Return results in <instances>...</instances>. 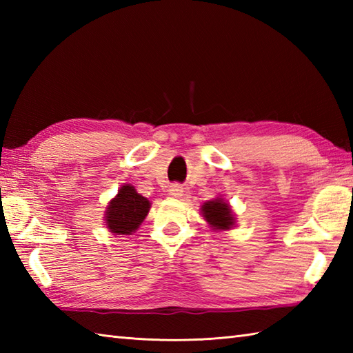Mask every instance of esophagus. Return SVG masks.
<instances>
[{
    "label": "esophagus",
    "instance_id": "esophagus-1",
    "mask_svg": "<svg viewBox=\"0 0 353 353\" xmlns=\"http://www.w3.org/2000/svg\"><path fill=\"white\" fill-rule=\"evenodd\" d=\"M182 192H183L182 186L177 185V183L176 185H171L170 190H168V194H170V196H172V197H181Z\"/></svg>",
    "mask_w": 353,
    "mask_h": 353
}]
</instances>
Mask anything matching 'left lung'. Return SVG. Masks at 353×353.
<instances>
[{"instance_id": "8db88e82", "label": "left lung", "mask_w": 353, "mask_h": 353, "mask_svg": "<svg viewBox=\"0 0 353 353\" xmlns=\"http://www.w3.org/2000/svg\"><path fill=\"white\" fill-rule=\"evenodd\" d=\"M201 211H203L206 221L214 229H230L234 226V215H232L229 205L226 201H223V199L208 201L201 206Z\"/></svg>"}]
</instances>
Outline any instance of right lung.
I'll use <instances>...</instances> for the list:
<instances>
[{"instance_id":"1","label":"right lung","mask_w":353,"mask_h":353,"mask_svg":"<svg viewBox=\"0 0 353 353\" xmlns=\"http://www.w3.org/2000/svg\"><path fill=\"white\" fill-rule=\"evenodd\" d=\"M148 209L150 201L134 191L133 186L124 185L108 206L106 226L114 234L129 235L144 221Z\"/></svg>"}]
</instances>
